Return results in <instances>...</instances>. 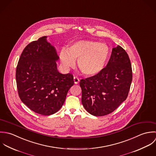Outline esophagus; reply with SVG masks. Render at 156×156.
Listing matches in <instances>:
<instances>
[{
  "mask_svg": "<svg viewBox=\"0 0 156 156\" xmlns=\"http://www.w3.org/2000/svg\"><path fill=\"white\" fill-rule=\"evenodd\" d=\"M73 81H74V83H75V84H78V83H79V81H80V79L77 77V76H74L73 77Z\"/></svg>",
  "mask_w": 156,
  "mask_h": 156,
  "instance_id": "34e87169",
  "label": "esophagus"
}]
</instances>
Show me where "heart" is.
Returning a JSON list of instances; mask_svg holds the SVG:
<instances>
[{
  "label": "heart",
  "instance_id": "1",
  "mask_svg": "<svg viewBox=\"0 0 156 156\" xmlns=\"http://www.w3.org/2000/svg\"><path fill=\"white\" fill-rule=\"evenodd\" d=\"M110 55V49L105 43L92 40H81L73 43L60 53V62L65 69L73 67L75 60L81 72L86 76L98 74L104 67Z\"/></svg>",
  "mask_w": 156,
  "mask_h": 156
}]
</instances>
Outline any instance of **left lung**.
<instances>
[{
	"instance_id": "8db88e82",
	"label": "left lung",
	"mask_w": 156,
	"mask_h": 156,
	"mask_svg": "<svg viewBox=\"0 0 156 156\" xmlns=\"http://www.w3.org/2000/svg\"><path fill=\"white\" fill-rule=\"evenodd\" d=\"M132 79L127 53L120 46L113 48L107 66L98 74L80 82L84 107L95 116L112 113L126 99Z\"/></svg>"
}]
</instances>
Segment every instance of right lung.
Segmentation results:
<instances>
[{
	"instance_id": "add662e5",
	"label": "right lung",
	"mask_w": 156,
	"mask_h": 156,
	"mask_svg": "<svg viewBox=\"0 0 156 156\" xmlns=\"http://www.w3.org/2000/svg\"><path fill=\"white\" fill-rule=\"evenodd\" d=\"M44 36L29 43L16 68V83L21 101L32 111L51 115L62 106L74 84L72 73L63 75L57 67L59 57Z\"/></svg>"
}]
</instances>
